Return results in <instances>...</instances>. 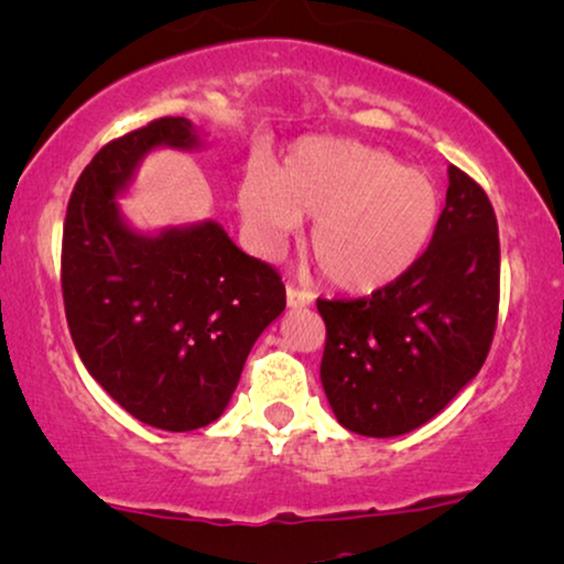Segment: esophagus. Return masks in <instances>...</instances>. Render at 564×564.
<instances>
[{
	"label": "esophagus",
	"instance_id": "1",
	"mask_svg": "<svg viewBox=\"0 0 564 564\" xmlns=\"http://www.w3.org/2000/svg\"><path fill=\"white\" fill-rule=\"evenodd\" d=\"M286 302L291 310H300V307H310L312 304V294L304 289H296V286H289L286 289Z\"/></svg>",
	"mask_w": 564,
	"mask_h": 564
}]
</instances>
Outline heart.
I'll use <instances>...</instances> for the list:
<instances>
[{
    "label": "heart",
    "instance_id": "b5f03b06",
    "mask_svg": "<svg viewBox=\"0 0 564 564\" xmlns=\"http://www.w3.org/2000/svg\"><path fill=\"white\" fill-rule=\"evenodd\" d=\"M243 223L275 249L315 217L310 249L323 278L349 294H370L402 278L438 228L441 192L431 173L391 152L338 139H304L275 173H247Z\"/></svg>",
    "mask_w": 564,
    "mask_h": 564
}]
</instances>
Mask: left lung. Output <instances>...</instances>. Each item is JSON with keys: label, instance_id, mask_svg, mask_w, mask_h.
I'll use <instances>...</instances> for the list:
<instances>
[{"label": "left lung", "instance_id": "8db88e82", "mask_svg": "<svg viewBox=\"0 0 564 564\" xmlns=\"http://www.w3.org/2000/svg\"><path fill=\"white\" fill-rule=\"evenodd\" d=\"M499 310V230L484 188L449 165L423 257L362 300H317L323 391L338 423L391 438L425 425L478 376Z\"/></svg>", "mask_w": 564, "mask_h": 564}]
</instances>
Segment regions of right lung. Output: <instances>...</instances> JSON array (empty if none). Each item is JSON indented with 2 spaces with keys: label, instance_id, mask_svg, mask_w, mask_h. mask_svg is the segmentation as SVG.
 <instances>
[{
  "label": "right lung",
  "instance_id": "add662e5",
  "mask_svg": "<svg viewBox=\"0 0 564 564\" xmlns=\"http://www.w3.org/2000/svg\"><path fill=\"white\" fill-rule=\"evenodd\" d=\"M199 147L186 118L110 141L80 173L63 230L65 315L86 370L135 420L173 433L226 412L254 341L286 310L275 270L220 223L144 234L126 220L118 196L147 154Z\"/></svg>",
  "mask_w": 564,
  "mask_h": 564
}]
</instances>
